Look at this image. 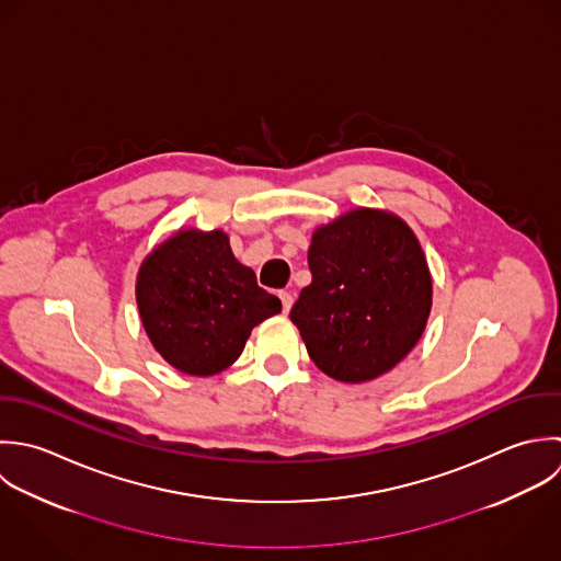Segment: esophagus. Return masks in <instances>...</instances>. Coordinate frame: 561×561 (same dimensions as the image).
<instances>
[{
	"instance_id": "esophagus-1",
	"label": "esophagus",
	"mask_w": 561,
	"mask_h": 561,
	"mask_svg": "<svg viewBox=\"0 0 561 561\" xmlns=\"http://www.w3.org/2000/svg\"><path fill=\"white\" fill-rule=\"evenodd\" d=\"M278 296H280V302H283V313H289V309L294 305V296L289 291H280Z\"/></svg>"
}]
</instances>
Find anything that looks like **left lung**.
Returning a JSON list of instances; mask_svg holds the SVG:
<instances>
[{
  "label": "left lung",
  "instance_id": "left-lung-1",
  "mask_svg": "<svg viewBox=\"0 0 561 561\" xmlns=\"http://www.w3.org/2000/svg\"><path fill=\"white\" fill-rule=\"evenodd\" d=\"M311 283L289 311L313 364L344 382L391 370L422 337L431 274L411 228L359 208L316 230Z\"/></svg>",
  "mask_w": 561,
  "mask_h": 561
}]
</instances>
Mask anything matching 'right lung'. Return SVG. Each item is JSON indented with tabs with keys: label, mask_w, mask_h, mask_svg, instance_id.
<instances>
[{
	"label": "right lung",
	"mask_w": 561,
	"mask_h": 561,
	"mask_svg": "<svg viewBox=\"0 0 561 561\" xmlns=\"http://www.w3.org/2000/svg\"><path fill=\"white\" fill-rule=\"evenodd\" d=\"M137 305L154 348L193 376L228 368L250 331L280 313L221 230H185L161 243L139 270Z\"/></svg>",
	"instance_id": "add662e5"
}]
</instances>
